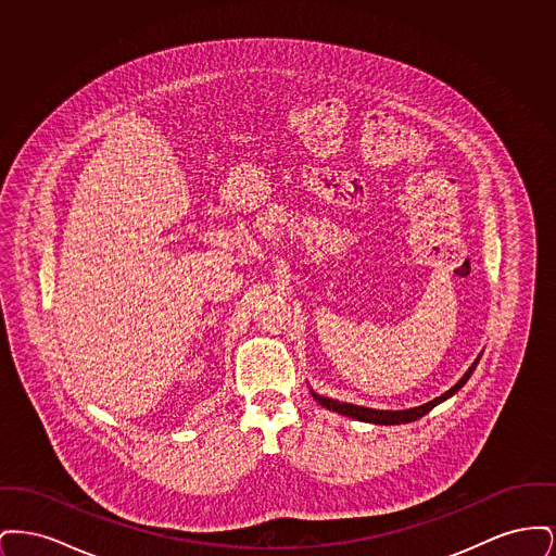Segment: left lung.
<instances>
[{
    "instance_id": "1",
    "label": "left lung",
    "mask_w": 556,
    "mask_h": 556,
    "mask_svg": "<svg viewBox=\"0 0 556 556\" xmlns=\"http://www.w3.org/2000/svg\"><path fill=\"white\" fill-rule=\"evenodd\" d=\"M483 354V352H481ZM481 354L473 361V365L467 369V372L450 388L448 392H444L442 396L433 397L429 402H425L421 406H413V408H406V410H379V408H369V406H358V404H350V402H340V400H333V397L320 396L313 388H311V394L317 400L320 406L333 410V413H340L344 417L350 419H356V421H363V424H375V425H402L413 424L417 419H421L424 415H427L431 408H435L438 404H442L444 400L454 396L467 381L469 377L473 375L477 363L481 358Z\"/></svg>"
}]
</instances>
